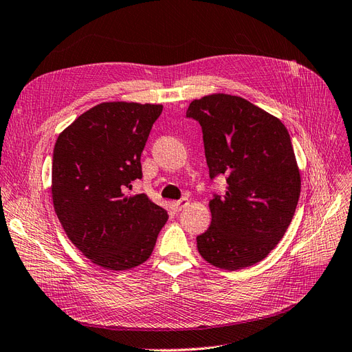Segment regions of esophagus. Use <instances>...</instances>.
<instances>
[{
	"label": "esophagus",
	"mask_w": 352,
	"mask_h": 352,
	"mask_svg": "<svg viewBox=\"0 0 352 352\" xmlns=\"http://www.w3.org/2000/svg\"><path fill=\"white\" fill-rule=\"evenodd\" d=\"M187 205H188V199L184 197V199H179V200L174 201V203H173V208H174L175 212H179V210H183Z\"/></svg>",
	"instance_id": "esophagus-1"
}]
</instances>
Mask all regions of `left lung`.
Wrapping results in <instances>:
<instances>
[{"instance_id": "left-lung-1", "label": "left lung", "mask_w": 352, "mask_h": 352, "mask_svg": "<svg viewBox=\"0 0 352 352\" xmlns=\"http://www.w3.org/2000/svg\"><path fill=\"white\" fill-rule=\"evenodd\" d=\"M210 179L225 175L226 191L209 201L212 222L197 236L208 263L236 270L274 250L296 212L301 178L285 126L240 96L217 94L192 100Z\"/></svg>"}]
</instances>
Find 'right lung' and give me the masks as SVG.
Wrapping results in <instances>:
<instances>
[{
  "label": "right lung",
  "instance_id": "obj_1",
  "mask_svg": "<svg viewBox=\"0 0 352 352\" xmlns=\"http://www.w3.org/2000/svg\"><path fill=\"white\" fill-rule=\"evenodd\" d=\"M162 105L104 102L55 142L52 200L72 243L98 266L127 270L151 257L168 213L146 195L126 196L142 178L140 156Z\"/></svg>",
  "mask_w": 352,
  "mask_h": 352
}]
</instances>
